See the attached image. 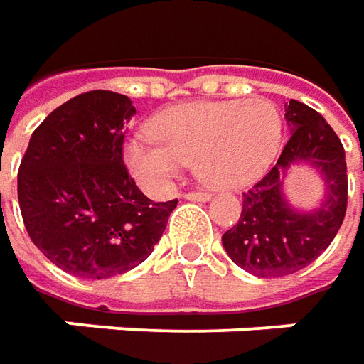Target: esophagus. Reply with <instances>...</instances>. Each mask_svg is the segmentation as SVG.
<instances>
[{"mask_svg": "<svg viewBox=\"0 0 364 364\" xmlns=\"http://www.w3.org/2000/svg\"><path fill=\"white\" fill-rule=\"evenodd\" d=\"M183 197L187 201H207L209 193H205V191H189V193H183Z\"/></svg>", "mask_w": 364, "mask_h": 364, "instance_id": "34e87169", "label": "esophagus"}]
</instances>
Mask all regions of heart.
Here are the masks:
<instances>
[{"label": "heart", "instance_id": "obj_1", "mask_svg": "<svg viewBox=\"0 0 364 364\" xmlns=\"http://www.w3.org/2000/svg\"><path fill=\"white\" fill-rule=\"evenodd\" d=\"M156 139H131L124 163L144 189H169L185 163L213 187L235 189L259 177L282 141V117L266 98L191 102L161 112L151 124Z\"/></svg>", "mask_w": 364, "mask_h": 364}]
</instances>
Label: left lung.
<instances>
[{
  "instance_id": "left-lung-1",
  "label": "left lung",
  "mask_w": 364,
  "mask_h": 364,
  "mask_svg": "<svg viewBox=\"0 0 364 364\" xmlns=\"http://www.w3.org/2000/svg\"><path fill=\"white\" fill-rule=\"evenodd\" d=\"M286 120L292 134L282 155L242 193V215L221 235L233 264L259 278H280L306 268L331 245L346 213L348 179L341 139L304 102L290 100ZM298 160L314 164L327 179V199L312 214H298L282 195V173Z\"/></svg>"
}]
</instances>
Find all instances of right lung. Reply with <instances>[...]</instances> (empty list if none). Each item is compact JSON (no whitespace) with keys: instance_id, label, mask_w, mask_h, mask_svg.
Segmentation results:
<instances>
[{"instance_id":"1","label":"right lung","mask_w":364,"mask_h":364,"mask_svg":"<svg viewBox=\"0 0 364 364\" xmlns=\"http://www.w3.org/2000/svg\"><path fill=\"white\" fill-rule=\"evenodd\" d=\"M131 98L90 90L52 110L32 132L18 199L33 245L78 278H110L151 256L177 199L151 201L122 161Z\"/></svg>"}]
</instances>
